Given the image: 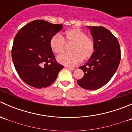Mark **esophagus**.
Instances as JSON below:
<instances>
[{
	"label": "esophagus",
	"mask_w": 132,
	"mask_h": 132,
	"mask_svg": "<svg viewBox=\"0 0 132 132\" xmlns=\"http://www.w3.org/2000/svg\"><path fill=\"white\" fill-rule=\"evenodd\" d=\"M67 68L70 70H71V71H73V70H75V69L74 67H70V66H67Z\"/></svg>",
	"instance_id": "34e87169"
}]
</instances>
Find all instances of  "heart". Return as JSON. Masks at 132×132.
Segmentation results:
<instances>
[{
	"instance_id": "b5f03b06",
	"label": "heart",
	"mask_w": 132,
	"mask_h": 132,
	"mask_svg": "<svg viewBox=\"0 0 132 132\" xmlns=\"http://www.w3.org/2000/svg\"><path fill=\"white\" fill-rule=\"evenodd\" d=\"M66 43H73L71 52L62 54L57 57L59 62L66 66H75L82 59L87 60L93 55L95 49L94 42L91 37L78 29H71L65 32L62 38L60 34L53 36L50 41V46L55 54H61L64 50Z\"/></svg>"
}]
</instances>
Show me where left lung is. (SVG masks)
Segmentation results:
<instances>
[{
  "instance_id": "left-lung-1",
  "label": "left lung",
  "mask_w": 132,
  "mask_h": 132,
  "mask_svg": "<svg viewBox=\"0 0 132 132\" xmlns=\"http://www.w3.org/2000/svg\"><path fill=\"white\" fill-rule=\"evenodd\" d=\"M94 42V54L79 68L84 71L77 80L81 87L96 90L107 84L116 71L121 60V49L116 37L102 26H87Z\"/></svg>"
}]
</instances>
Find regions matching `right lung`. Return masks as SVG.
I'll use <instances>...</instances> for the list:
<instances>
[{
    "mask_svg": "<svg viewBox=\"0 0 132 132\" xmlns=\"http://www.w3.org/2000/svg\"><path fill=\"white\" fill-rule=\"evenodd\" d=\"M42 20L32 21L18 32L11 56L16 72L27 84L41 89L51 85L64 68L56 61L50 39L62 29Z\"/></svg>",
    "mask_w": 132,
    "mask_h": 132,
    "instance_id": "add662e5",
    "label": "right lung"
}]
</instances>
